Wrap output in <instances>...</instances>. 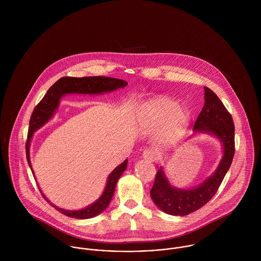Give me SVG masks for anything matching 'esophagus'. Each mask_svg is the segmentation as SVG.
I'll use <instances>...</instances> for the list:
<instances>
[{
    "label": "esophagus",
    "mask_w": 261,
    "mask_h": 261,
    "mask_svg": "<svg viewBox=\"0 0 261 261\" xmlns=\"http://www.w3.org/2000/svg\"><path fill=\"white\" fill-rule=\"evenodd\" d=\"M143 158L149 162H153L156 160V152L154 151V149H145L143 151Z\"/></svg>",
    "instance_id": "obj_1"
}]
</instances>
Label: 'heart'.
I'll return each instance as SVG.
<instances>
[{
  "label": "heart",
  "instance_id": "obj_1",
  "mask_svg": "<svg viewBox=\"0 0 261 261\" xmlns=\"http://www.w3.org/2000/svg\"><path fill=\"white\" fill-rule=\"evenodd\" d=\"M145 128L152 129L164 123L161 139L164 143L177 142L186 132L188 113L180 109L178 102L165 97L154 98L146 103L140 113Z\"/></svg>",
  "mask_w": 261,
  "mask_h": 261
}]
</instances>
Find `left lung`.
I'll use <instances>...</instances> for the list:
<instances>
[{
	"label": "left lung",
	"mask_w": 261,
	"mask_h": 261,
	"mask_svg": "<svg viewBox=\"0 0 261 261\" xmlns=\"http://www.w3.org/2000/svg\"><path fill=\"white\" fill-rule=\"evenodd\" d=\"M204 90L205 103L194 123V132L216 136L223 144V156L211 177L201 185L189 190L172 186L163 169L158 171L150 190V197L162 211L170 215H189L207 204L218 191L234 156L235 142L232 116L216 93L206 86Z\"/></svg>",
	"instance_id": "1"
}]
</instances>
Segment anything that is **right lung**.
I'll return each mask as SVG.
<instances>
[{
  "label": "right lung",
  "mask_w": 261,
  "mask_h": 261,
  "mask_svg": "<svg viewBox=\"0 0 261 261\" xmlns=\"http://www.w3.org/2000/svg\"><path fill=\"white\" fill-rule=\"evenodd\" d=\"M127 85V82L121 79L112 78V77H105V76H93V77H62L57 80L46 92L42 100L38 103L36 108L32 112L30 122H29V130L26 143V153H27V161L32 170L30 156H29V147L30 141L33 137V133L36 132L43 124H45L54 114V112L58 108L60 98L66 93H83V94H99L103 92L113 91L117 88H121ZM127 166V160L117 166L109 176L108 183L106 189L100 196V198L95 201L90 206L81 209V210H65L56 207L54 204L50 203V201L43 195L44 199L57 211L61 212L62 214L77 219H88L92 218L101 212H103L109 204L112 201V196L114 193V189L116 183L121 176V174L125 171ZM33 173V170H32ZM34 174V173H33Z\"/></svg>",
  "instance_id": "1"
}]
</instances>
